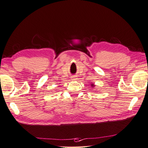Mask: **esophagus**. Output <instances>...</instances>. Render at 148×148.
Returning a JSON list of instances; mask_svg holds the SVG:
<instances>
[{
	"mask_svg": "<svg viewBox=\"0 0 148 148\" xmlns=\"http://www.w3.org/2000/svg\"><path fill=\"white\" fill-rule=\"evenodd\" d=\"M72 80H76V79H77V78H76V77H75V76H73L72 77H71V78Z\"/></svg>",
	"mask_w": 148,
	"mask_h": 148,
	"instance_id": "obj_1",
	"label": "esophagus"
}]
</instances>
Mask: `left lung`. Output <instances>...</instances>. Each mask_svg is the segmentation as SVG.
Wrapping results in <instances>:
<instances>
[{
  "instance_id": "1",
  "label": "left lung",
  "mask_w": 148,
  "mask_h": 148,
  "mask_svg": "<svg viewBox=\"0 0 148 148\" xmlns=\"http://www.w3.org/2000/svg\"><path fill=\"white\" fill-rule=\"evenodd\" d=\"M91 86H92V87H94V86H95V84H91Z\"/></svg>"
}]
</instances>
